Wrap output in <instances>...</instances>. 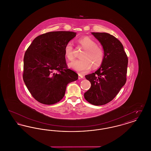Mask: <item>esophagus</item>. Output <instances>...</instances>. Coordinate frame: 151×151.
<instances>
[{
    "label": "esophagus",
    "instance_id": "esophagus-1",
    "mask_svg": "<svg viewBox=\"0 0 151 151\" xmlns=\"http://www.w3.org/2000/svg\"><path fill=\"white\" fill-rule=\"evenodd\" d=\"M83 78H84V76H83L81 74H80V73H79V74H78V79H83Z\"/></svg>",
    "mask_w": 151,
    "mask_h": 151
}]
</instances>
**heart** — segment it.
<instances>
[{
	"mask_svg": "<svg viewBox=\"0 0 151 151\" xmlns=\"http://www.w3.org/2000/svg\"><path fill=\"white\" fill-rule=\"evenodd\" d=\"M79 43L84 49L79 59H76L68 64V67L78 72L84 73L88 71L92 67L97 68L100 67L104 59V52L102 47L89 37H84L79 40ZM65 57L72 60L73 44L71 41L66 43L64 48Z\"/></svg>",
	"mask_w": 151,
	"mask_h": 151,
	"instance_id": "obj_1",
	"label": "heart"
}]
</instances>
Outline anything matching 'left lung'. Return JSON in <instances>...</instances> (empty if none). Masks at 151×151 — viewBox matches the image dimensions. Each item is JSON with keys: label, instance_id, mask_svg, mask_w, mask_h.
Instances as JSON below:
<instances>
[{"label": "left lung", "instance_id": "1", "mask_svg": "<svg viewBox=\"0 0 151 151\" xmlns=\"http://www.w3.org/2000/svg\"><path fill=\"white\" fill-rule=\"evenodd\" d=\"M100 42L104 59L100 68L86 75L91 82L84 98L90 104L99 106L113 100L126 81L128 58L122 43L107 33H91Z\"/></svg>", "mask_w": 151, "mask_h": 151}]
</instances>
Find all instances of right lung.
Wrapping results in <instances>:
<instances>
[{
  "mask_svg": "<svg viewBox=\"0 0 151 151\" xmlns=\"http://www.w3.org/2000/svg\"><path fill=\"white\" fill-rule=\"evenodd\" d=\"M76 33L57 31L37 37L24 57L23 80L36 100L52 105L61 100L70 83L78 75L67 68L64 48Z\"/></svg>",
  "mask_w": 151,
  "mask_h": 151,
  "instance_id": "1",
  "label": "right lung"
}]
</instances>
